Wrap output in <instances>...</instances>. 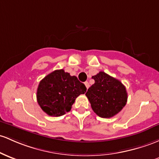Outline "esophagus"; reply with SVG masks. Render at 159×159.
Masks as SVG:
<instances>
[{
  "mask_svg": "<svg viewBox=\"0 0 159 159\" xmlns=\"http://www.w3.org/2000/svg\"><path fill=\"white\" fill-rule=\"evenodd\" d=\"M84 84H85V86H86L87 89H88V88H89V87H90V84H89V83L88 82V81H85V82H84Z\"/></svg>",
  "mask_w": 159,
  "mask_h": 159,
  "instance_id": "obj_1",
  "label": "esophagus"
}]
</instances>
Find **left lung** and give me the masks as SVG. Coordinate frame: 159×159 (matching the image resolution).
<instances>
[{
  "label": "left lung",
  "mask_w": 159,
  "mask_h": 159,
  "mask_svg": "<svg viewBox=\"0 0 159 159\" xmlns=\"http://www.w3.org/2000/svg\"><path fill=\"white\" fill-rule=\"evenodd\" d=\"M95 83L87 91L91 108L97 116L104 118L115 116L126 105L128 93L119 80L104 71L92 76Z\"/></svg>",
  "instance_id": "1"
}]
</instances>
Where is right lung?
<instances>
[{"mask_svg": "<svg viewBox=\"0 0 159 159\" xmlns=\"http://www.w3.org/2000/svg\"><path fill=\"white\" fill-rule=\"evenodd\" d=\"M87 88L76 76L63 69L55 70L40 81L37 90L38 105L48 116H63L71 109L77 97Z\"/></svg>", "mask_w": 159, "mask_h": 159, "instance_id": "obj_1", "label": "right lung"}]
</instances>
